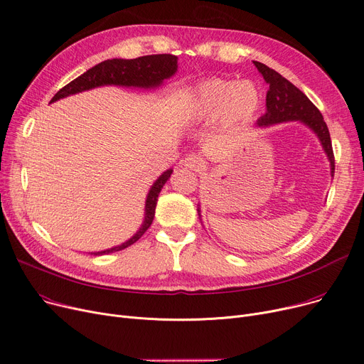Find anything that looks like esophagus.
<instances>
[{
    "label": "esophagus",
    "instance_id": "esophagus-1",
    "mask_svg": "<svg viewBox=\"0 0 364 364\" xmlns=\"http://www.w3.org/2000/svg\"><path fill=\"white\" fill-rule=\"evenodd\" d=\"M204 164H205V161L200 156H197V154H191V156H188L183 160V166L186 168H189V170H196V172L201 170L204 167Z\"/></svg>",
    "mask_w": 364,
    "mask_h": 364
}]
</instances>
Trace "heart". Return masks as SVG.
I'll return each mask as SVG.
<instances>
[{
    "mask_svg": "<svg viewBox=\"0 0 364 364\" xmlns=\"http://www.w3.org/2000/svg\"><path fill=\"white\" fill-rule=\"evenodd\" d=\"M262 91L252 80L207 79L191 91L183 114L188 122L219 117L226 126L250 120L259 112Z\"/></svg>",
    "mask_w": 364,
    "mask_h": 364,
    "instance_id": "obj_1",
    "label": "heart"
}]
</instances>
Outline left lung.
Listing matches in <instances>:
<instances>
[{
  "label": "left lung",
  "mask_w": 364,
  "mask_h": 364,
  "mask_svg": "<svg viewBox=\"0 0 364 364\" xmlns=\"http://www.w3.org/2000/svg\"><path fill=\"white\" fill-rule=\"evenodd\" d=\"M254 66L259 69L266 83L269 85V91L266 95V113L257 120V124L266 127L274 123L291 120H300L307 124L317 135L320 142H322V146L331 161V175L333 176L335 157L329 129L323 120L322 113L317 110V107L306 97L304 92L298 90L295 85H292L282 75L267 68L266 64L260 61H254Z\"/></svg>",
  "instance_id": "1"
}]
</instances>
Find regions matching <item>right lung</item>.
<instances>
[{"label": "right lung", "instance_id": "1", "mask_svg": "<svg viewBox=\"0 0 364 364\" xmlns=\"http://www.w3.org/2000/svg\"><path fill=\"white\" fill-rule=\"evenodd\" d=\"M178 70V57L172 54H153V55H144L134 60H123V58H113V60H105L92 69L87 70L66 87H63L51 100V102L66 98L69 95L88 91L97 87H102V85H122V87H138V88H156L159 85L163 83L164 79L173 76ZM173 170L168 168L166 172L153 183L151 189H149L146 201H145V218L144 223L141 225L139 230L134 235L131 240L126 242L104 250L98 252H91L94 255H102V254H110L120 250H124L129 245L135 244L142 235L146 232V229L151 226L157 198L161 188L168 181L170 175H172Z\"/></svg>", "mask_w": 364, "mask_h": 364}]
</instances>
